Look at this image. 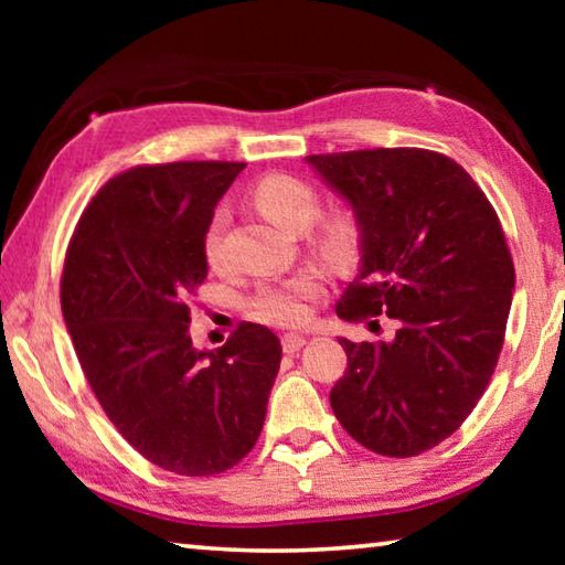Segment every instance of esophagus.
Returning a JSON list of instances; mask_svg holds the SVG:
<instances>
[{"label":"esophagus","instance_id":"34e87169","mask_svg":"<svg viewBox=\"0 0 565 565\" xmlns=\"http://www.w3.org/2000/svg\"><path fill=\"white\" fill-rule=\"evenodd\" d=\"M303 347H306V337H301V333H286V337L281 339L284 353H296V351H301Z\"/></svg>","mask_w":565,"mask_h":565}]
</instances>
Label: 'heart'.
<instances>
[{"mask_svg": "<svg viewBox=\"0 0 565 565\" xmlns=\"http://www.w3.org/2000/svg\"><path fill=\"white\" fill-rule=\"evenodd\" d=\"M254 204L259 212L284 232H303L319 212V196L306 181L286 174L262 179L254 189ZM359 232L353 216L347 212H331L321 218L317 232L319 252L329 262L343 264L356 252ZM204 254L212 266L224 264V214H216L204 234ZM317 294V281L309 274H299L289 281L266 284L254 299V313L264 321L294 327L306 319V299Z\"/></svg>", "mask_w": 565, "mask_h": 565, "instance_id": "b5f03b06", "label": "heart"}]
</instances>
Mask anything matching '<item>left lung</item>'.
I'll use <instances>...</instances> for the list:
<instances>
[{"instance_id":"left-lung-1","label":"left lung","mask_w":565,"mask_h":565,"mask_svg":"<svg viewBox=\"0 0 565 565\" xmlns=\"http://www.w3.org/2000/svg\"><path fill=\"white\" fill-rule=\"evenodd\" d=\"M306 164L359 228V274L337 313L398 323L388 341L339 339L349 366L331 408L369 451L418 456L463 424L499 361L515 289L501 222L466 169L436 151L363 149Z\"/></svg>"}]
</instances>
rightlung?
<instances>
[{"label":"right lung","mask_w":565,"mask_h":565,"mask_svg":"<svg viewBox=\"0 0 565 565\" xmlns=\"http://www.w3.org/2000/svg\"><path fill=\"white\" fill-rule=\"evenodd\" d=\"M246 164L177 161L114 177L66 248L62 313L94 396L151 463L181 476L236 466L262 434L281 343L242 323L218 349L191 343L206 279L204 234Z\"/></svg>","instance_id":"1"}]
</instances>
